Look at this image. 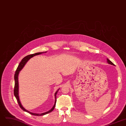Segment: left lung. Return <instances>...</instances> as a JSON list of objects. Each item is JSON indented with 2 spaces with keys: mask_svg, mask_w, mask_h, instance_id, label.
<instances>
[{
  "mask_svg": "<svg viewBox=\"0 0 126 126\" xmlns=\"http://www.w3.org/2000/svg\"><path fill=\"white\" fill-rule=\"evenodd\" d=\"M107 62H108V63L109 64H111V65H114V64L112 62H111L110 60H109L108 59H107Z\"/></svg>",
  "mask_w": 126,
  "mask_h": 126,
  "instance_id": "8db88e82",
  "label": "left lung"
}]
</instances>
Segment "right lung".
I'll list each match as a JSON object with an SVG mask.
<instances>
[{"label": "right lung", "instance_id": "add662e5", "mask_svg": "<svg viewBox=\"0 0 126 126\" xmlns=\"http://www.w3.org/2000/svg\"><path fill=\"white\" fill-rule=\"evenodd\" d=\"M47 51H46V52H38V53H34V54H30V55H27L25 57H24V58H23L21 62L20 63L19 65H18V66L16 69V73L15 74V89H14V95H15V97H16V99L17 100V103L18 104V105H19L20 108L24 110L25 111H26V112L29 113L32 115H35V116H42V115H46L47 114H48L49 113H50L52 111L54 108H55V104H56V102H57V93L59 90V89L56 91V92L55 93V94H54V96H55V103H54V104L53 105V106L52 108V109H51L50 110H49V111H46V112L45 113H41V114H37V113H32V112H30V111H29V110H26V109H24V108H23V106H22V105L21 104V102H20V99H19V95H18V74H19L20 72L21 71V69L23 68V67L26 64V63H27V62L29 61L31 58H32L33 57H34V56L35 55H39V54H41L42 53H46Z\"/></svg>", "mask_w": 126, "mask_h": 126}]
</instances>
